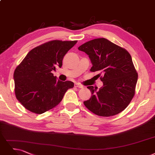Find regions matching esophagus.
Here are the masks:
<instances>
[{"instance_id": "34e87169", "label": "esophagus", "mask_w": 155, "mask_h": 155, "mask_svg": "<svg viewBox=\"0 0 155 155\" xmlns=\"http://www.w3.org/2000/svg\"><path fill=\"white\" fill-rule=\"evenodd\" d=\"M74 86H75V87L79 88H83L84 87L83 85H81V84H79V83H74Z\"/></svg>"}]
</instances>
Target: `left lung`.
I'll return each mask as SVG.
<instances>
[{
  "label": "left lung",
  "instance_id": "1",
  "mask_svg": "<svg viewBox=\"0 0 155 155\" xmlns=\"http://www.w3.org/2000/svg\"><path fill=\"white\" fill-rule=\"evenodd\" d=\"M88 55L91 72L99 71L103 86L97 91L88 86L91 97L84 106L94 114L112 116L124 110L135 94L138 75L130 54L107 39L98 38L85 42L78 48Z\"/></svg>",
  "mask_w": 155,
  "mask_h": 155
}]
</instances>
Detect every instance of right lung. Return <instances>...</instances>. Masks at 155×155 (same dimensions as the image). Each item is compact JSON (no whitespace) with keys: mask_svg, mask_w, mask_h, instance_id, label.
I'll list each match as a JSON object with an SVG mask.
<instances>
[{"mask_svg":"<svg viewBox=\"0 0 155 155\" xmlns=\"http://www.w3.org/2000/svg\"><path fill=\"white\" fill-rule=\"evenodd\" d=\"M77 41L54 40L30 50L14 72L16 97L24 107L42 114L57 106L72 81L57 80L51 72L61 68L65 54Z\"/></svg>","mask_w":155,"mask_h":155,"instance_id":"add662e5","label":"right lung"}]
</instances>
